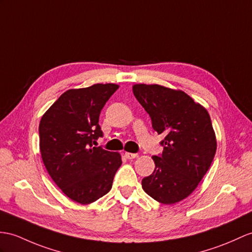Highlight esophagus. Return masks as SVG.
I'll list each match as a JSON object with an SVG mask.
<instances>
[{"instance_id":"esophagus-1","label":"esophagus","mask_w":252,"mask_h":252,"mask_svg":"<svg viewBox=\"0 0 252 252\" xmlns=\"http://www.w3.org/2000/svg\"><path fill=\"white\" fill-rule=\"evenodd\" d=\"M125 157L127 159H129V160H131V159L137 158L138 154H134V153H125Z\"/></svg>"}]
</instances>
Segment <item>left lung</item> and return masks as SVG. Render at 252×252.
Here are the masks:
<instances>
[{"label":"left lung","instance_id":"8db88e82","mask_svg":"<svg viewBox=\"0 0 252 252\" xmlns=\"http://www.w3.org/2000/svg\"><path fill=\"white\" fill-rule=\"evenodd\" d=\"M134 97L150 114L152 127L164 134L155 170L142 180L144 191L162 204H174L193 192L210 169L217 150L207 110L181 90L134 84Z\"/></svg>","mask_w":252,"mask_h":252}]
</instances>
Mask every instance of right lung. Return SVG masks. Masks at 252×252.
<instances>
[{
  "instance_id": "1",
  "label": "right lung",
  "mask_w": 252,
  "mask_h": 252,
  "mask_svg": "<svg viewBox=\"0 0 252 252\" xmlns=\"http://www.w3.org/2000/svg\"><path fill=\"white\" fill-rule=\"evenodd\" d=\"M120 87L97 83L66 91L39 123V150L53 182L77 203H93L110 191L122 164L120 153L95 147L103 106Z\"/></svg>"
}]
</instances>
